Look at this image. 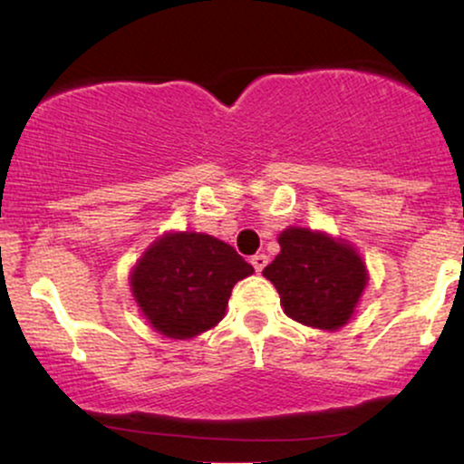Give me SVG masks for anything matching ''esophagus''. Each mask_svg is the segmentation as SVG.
Returning <instances> with one entry per match:
<instances>
[{
    "instance_id": "1",
    "label": "esophagus",
    "mask_w": 464,
    "mask_h": 464,
    "mask_svg": "<svg viewBox=\"0 0 464 464\" xmlns=\"http://www.w3.org/2000/svg\"><path fill=\"white\" fill-rule=\"evenodd\" d=\"M250 264H253L255 273H262L266 266H268V257H266L264 253H259V255H255L253 259H250Z\"/></svg>"
}]
</instances>
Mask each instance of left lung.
<instances>
[{
	"label": "left lung",
	"instance_id": "8db88e82",
	"mask_svg": "<svg viewBox=\"0 0 464 464\" xmlns=\"http://www.w3.org/2000/svg\"><path fill=\"white\" fill-rule=\"evenodd\" d=\"M281 253L264 268L284 312L307 327L335 332L353 316L364 292L366 266L344 239L290 227L279 236Z\"/></svg>",
	"mask_w": 464,
	"mask_h": 464
}]
</instances>
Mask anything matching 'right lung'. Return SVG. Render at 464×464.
Returning a JSON list of instances; mask_svg holds the SVG:
<instances>
[{
    "label": "right lung",
    "instance_id": "1",
    "mask_svg": "<svg viewBox=\"0 0 464 464\" xmlns=\"http://www.w3.org/2000/svg\"><path fill=\"white\" fill-rule=\"evenodd\" d=\"M253 273V266L222 239L165 233L132 268L130 290L159 334L188 340L222 321L233 285Z\"/></svg>",
    "mask_w": 464,
    "mask_h": 464
}]
</instances>
